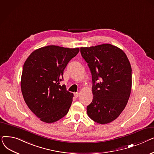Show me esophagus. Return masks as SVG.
Wrapping results in <instances>:
<instances>
[{
    "label": "esophagus",
    "mask_w": 154,
    "mask_h": 154,
    "mask_svg": "<svg viewBox=\"0 0 154 154\" xmlns=\"http://www.w3.org/2000/svg\"><path fill=\"white\" fill-rule=\"evenodd\" d=\"M79 94L77 92V93H75L74 94V96H75V97H76V98H77L78 97H79Z\"/></svg>",
    "instance_id": "1"
}]
</instances>
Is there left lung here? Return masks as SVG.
Segmentation results:
<instances>
[{
    "label": "left lung",
    "instance_id": "left-lung-1",
    "mask_svg": "<svg viewBox=\"0 0 154 154\" xmlns=\"http://www.w3.org/2000/svg\"><path fill=\"white\" fill-rule=\"evenodd\" d=\"M80 53L92 79V102L87 114L94 122L106 124L125 109L132 87V68L125 54L109 44L81 47Z\"/></svg>",
    "mask_w": 154,
    "mask_h": 154
}]
</instances>
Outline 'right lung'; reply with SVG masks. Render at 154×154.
<instances>
[{
	"instance_id": "1",
	"label": "right lung",
	"mask_w": 154,
	"mask_h": 154,
	"mask_svg": "<svg viewBox=\"0 0 154 154\" xmlns=\"http://www.w3.org/2000/svg\"><path fill=\"white\" fill-rule=\"evenodd\" d=\"M79 48L48 45L32 52L23 66L21 90L30 110L40 120L53 123L66 116L72 93L60 85L63 70Z\"/></svg>"
}]
</instances>
